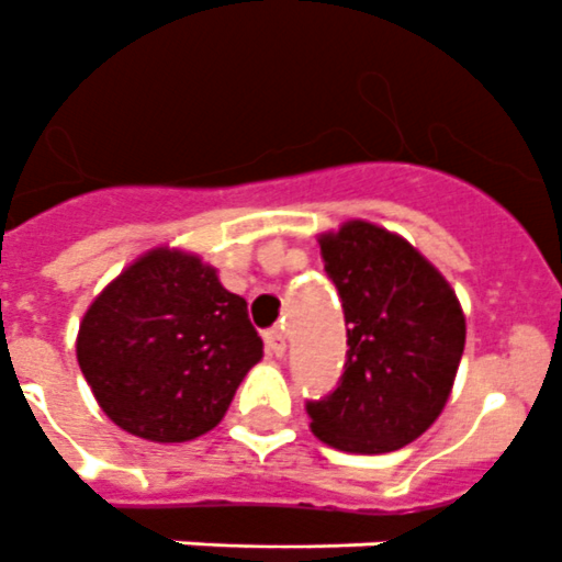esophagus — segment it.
<instances>
[{"label": "esophagus", "instance_id": "obj_1", "mask_svg": "<svg viewBox=\"0 0 562 562\" xmlns=\"http://www.w3.org/2000/svg\"><path fill=\"white\" fill-rule=\"evenodd\" d=\"M263 339H267V351L272 353V357H284V351H286L284 330H269Z\"/></svg>", "mask_w": 562, "mask_h": 562}]
</instances>
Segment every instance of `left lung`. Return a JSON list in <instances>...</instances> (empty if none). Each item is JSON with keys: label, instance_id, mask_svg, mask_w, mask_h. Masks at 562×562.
<instances>
[{"label": "left lung", "instance_id": "1", "mask_svg": "<svg viewBox=\"0 0 562 562\" xmlns=\"http://www.w3.org/2000/svg\"><path fill=\"white\" fill-rule=\"evenodd\" d=\"M348 325L342 383L307 403L310 429L342 452L401 450L450 401L467 322L450 281L389 228L348 220L318 235Z\"/></svg>", "mask_w": 562, "mask_h": 562}]
</instances>
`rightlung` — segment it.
Wrapping results in <instances>:
<instances>
[{"label":"right lung","mask_w":562,"mask_h":562,"mask_svg":"<svg viewBox=\"0 0 562 562\" xmlns=\"http://www.w3.org/2000/svg\"><path fill=\"white\" fill-rule=\"evenodd\" d=\"M75 348L103 415L156 443L211 432L263 357L244 299L177 246L121 269L80 318Z\"/></svg>","instance_id":"right-lung-1"}]
</instances>
